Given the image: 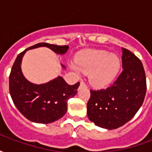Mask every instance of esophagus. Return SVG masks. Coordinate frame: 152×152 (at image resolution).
<instances>
[{
    "label": "esophagus",
    "instance_id": "34e87169",
    "mask_svg": "<svg viewBox=\"0 0 152 152\" xmlns=\"http://www.w3.org/2000/svg\"><path fill=\"white\" fill-rule=\"evenodd\" d=\"M80 87H84V86H86V84L85 82H84V81H81V82H80Z\"/></svg>",
    "mask_w": 152,
    "mask_h": 152
}]
</instances>
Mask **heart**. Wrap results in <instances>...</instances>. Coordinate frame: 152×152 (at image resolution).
<instances>
[{
    "instance_id": "b5f03b06",
    "label": "heart",
    "mask_w": 152,
    "mask_h": 152,
    "mask_svg": "<svg viewBox=\"0 0 152 152\" xmlns=\"http://www.w3.org/2000/svg\"><path fill=\"white\" fill-rule=\"evenodd\" d=\"M76 63L71 67L76 73H90L89 79L94 86L102 87L114 80L121 68V60L116 54L101 50H90L79 54Z\"/></svg>"
}]
</instances>
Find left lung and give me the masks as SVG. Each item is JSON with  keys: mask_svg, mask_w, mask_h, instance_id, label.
I'll return each instance as SVG.
<instances>
[{"mask_svg": "<svg viewBox=\"0 0 152 152\" xmlns=\"http://www.w3.org/2000/svg\"><path fill=\"white\" fill-rule=\"evenodd\" d=\"M123 71L112 86L90 90L87 103L89 121L107 129L121 127L134 117L145 99L146 75L141 60L122 48Z\"/></svg>", "mask_w": 152, "mask_h": 152, "instance_id": "obj_1", "label": "left lung"}]
</instances>
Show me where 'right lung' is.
Segmentation results:
<instances>
[{
  "instance_id": "add662e5",
  "label": "right lung",
  "mask_w": 152,
  "mask_h": 152,
  "mask_svg": "<svg viewBox=\"0 0 152 152\" xmlns=\"http://www.w3.org/2000/svg\"><path fill=\"white\" fill-rule=\"evenodd\" d=\"M48 47L58 54H64L68 45L38 43L20 53L12 66L9 83L10 94L15 107L29 121L49 124L62 118L67 110V100L76 95L80 83L70 86L58 76L49 82L37 85L28 81L23 75L21 63L24 53L38 47ZM63 68L65 66L62 65Z\"/></svg>"
}]
</instances>
